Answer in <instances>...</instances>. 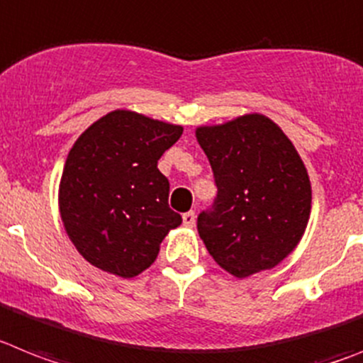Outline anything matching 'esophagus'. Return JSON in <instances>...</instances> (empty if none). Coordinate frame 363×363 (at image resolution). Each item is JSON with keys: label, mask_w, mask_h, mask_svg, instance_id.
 <instances>
[{"label": "esophagus", "mask_w": 363, "mask_h": 363, "mask_svg": "<svg viewBox=\"0 0 363 363\" xmlns=\"http://www.w3.org/2000/svg\"><path fill=\"white\" fill-rule=\"evenodd\" d=\"M184 225H187V228H193L194 224H196V215H194V211H187L184 213Z\"/></svg>", "instance_id": "obj_1"}]
</instances>
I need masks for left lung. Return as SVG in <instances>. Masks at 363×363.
<instances>
[{"instance_id":"obj_1","label":"left lung","mask_w":363,"mask_h":363,"mask_svg":"<svg viewBox=\"0 0 363 363\" xmlns=\"http://www.w3.org/2000/svg\"><path fill=\"white\" fill-rule=\"evenodd\" d=\"M196 139L218 189L196 222L207 252L235 277L270 270L292 253L308 224L312 189L301 157L259 113L200 126Z\"/></svg>"}]
</instances>
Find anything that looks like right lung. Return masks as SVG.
Segmentation results:
<instances>
[{
	"instance_id": "obj_1",
	"label": "right lung",
	"mask_w": 363,
	"mask_h": 363,
	"mask_svg": "<svg viewBox=\"0 0 363 363\" xmlns=\"http://www.w3.org/2000/svg\"><path fill=\"white\" fill-rule=\"evenodd\" d=\"M184 128L116 110L75 141L60 179V215L79 253L102 272L135 277L156 261L182 216L157 169Z\"/></svg>"
}]
</instances>
